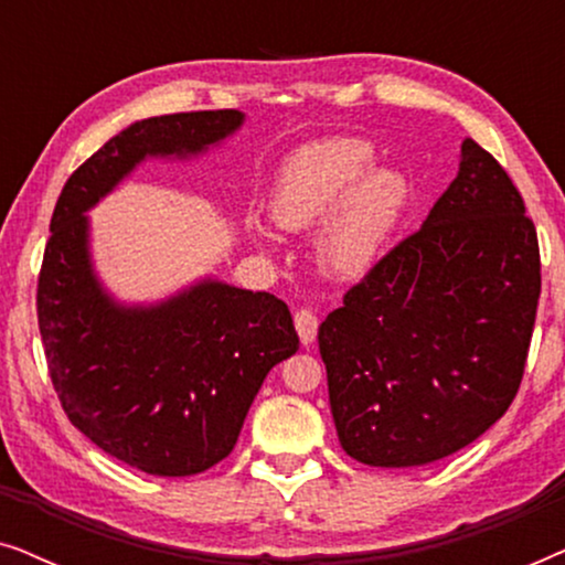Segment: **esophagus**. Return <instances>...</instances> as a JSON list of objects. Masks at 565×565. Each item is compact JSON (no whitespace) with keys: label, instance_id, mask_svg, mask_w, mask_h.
<instances>
[{"label":"esophagus","instance_id":"esophagus-1","mask_svg":"<svg viewBox=\"0 0 565 565\" xmlns=\"http://www.w3.org/2000/svg\"><path fill=\"white\" fill-rule=\"evenodd\" d=\"M296 331H298L303 347L313 344L316 334H319V319H316L311 311H306V308H300V311L296 313Z\"/></svg>","mask_w":565,"mask_h":565}]
</instances>
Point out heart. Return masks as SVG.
I'll list each match as a JSON object with an SVG mask.
<instances>
[{"label":"heart","instance_id":"b5f03b06","mask_svg":"<svg viewBox=\"0 0 565 565\" xmlns=\"http://www.w3.org/2000/svg\"><path fill=\"white\" fill-rule=\"evenodd\" d=\"M373 146L358 138L308 143L285 161L269 190L277 228L308 231L323 273L358 277L381 259L404 218L412 182L398 167L373 164ZM267 242L265 231L257 234Z\"/></svg>","mask_w":565,"mask_h":565}]
</instances>
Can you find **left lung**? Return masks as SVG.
Segmentation results:
<instances>
[{"mask_svg": "<svg viewBox=\"0 0 565 565\" xmlns=\"http://www.w3.org/2000/svg\"><path fill=\"white\" fill-rule=\"evenodd\" d=\"M540 298L522 195L473 138L422 228L319 327L329 404L350 458L429 466L499 422L520 388Z\"/></svg>", "mask_w": 565, "mask_h": 565, "instance_id": "8db88e82", "label": "left lung"}]
</instances>
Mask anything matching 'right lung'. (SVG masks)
I'll use <instances>...</instances> for the list:
<instances>
[{"label": "right lung", "instance_id": "right-lung-1", "mask_svg": "<svg viewBox=\"0 0 565 565\" xmlns=\"http://www.w3.org/2000/svg\"><path fill=\"white\" fill-rule=\"evenodd\" d=\"M242 110L130 122L84 161L51 218L38 323L51 381L76 429L151 476H195L234 450L262 383L298 352L280 298L213 275L151 303L105 288L89 211L143 161H190L244 126Z\"/></svg>", "mask_w": 565, "mask_h": 565}]
</instances>
